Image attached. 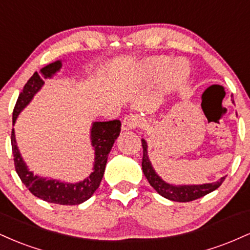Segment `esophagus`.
I'll use <instances>...</instances> for the list:
<instances>
[{
  "instance_id": "34e87169",
  "label": "esophagus",
  "mask_w": 250,
  "mask_h": 250,
  "mask_svg": "<svg viewBox=\"0 0 250 250\" xmlns=\"http://www.w3.org/2000/svg\"><path fill=\"white\" fill-rule=\"evenodd\" d=\"M140 123H141V119L134 115H128L123 119L122 121V130H131L139 127Z\"/></svg>"
}]
</instances>
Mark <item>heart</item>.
<instances>
[{
    "label": "heart",
    "mask_w": 250,
    "mask_h": 250,
    "mask_svg": "<svg viewBox=\"0 0 250 250\" xmlns=\"http://www.w3.org/2000/svg\"><path fill=\"white\" fill-rule=\"evenodd\" d=\"M167 62H168L167 57H163V56L151 57V59L147 60V61L143 63L142 70L143 73H145L148 77H150V79H156V77L163 71L164 67L166 66V64H167ZM181 63H182L181 60H174L173 62L169 63L166 67L165 73L166 75L168 76L169 81L170 82H173V77H171L173 76V70L177 67V65L181 64Z\"/></svg>",
    "instance_id": "b5f03b06"
}]
</instances>
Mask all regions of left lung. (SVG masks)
<instances>
[{"label":"left lung","mask_w":250,"mask_h":250,"mask_svg":"<svg viewBox=\"0 0 250 250\" xmlns=\"http://www.w3.org/2000/svg\"><path fill=\"white\" fill-rule=\"evenodd\" d=\"M234 102V100H231ZM142 141V148H143V157H142V170L145 176L147 177L148 182L155 190L157 191L161 196L166 197V199L175 201V202H189V201H194L200 199V197L205 196L215 189H217L222 185L225 181V177H221L219 181L211 183H205V185H181V186H174L170 183H167L163 181L156 171L154 170L153 166H151L150 160L148 157V146L146 140H141Z\"/></svg>","instance_id":"obj_1"}]
</instances>
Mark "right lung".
<instances>
[{
    "instance_id": "right-lung-1",
    "label": "right lung",
    "mask_w": 250,
    "mask_h": 250,
    "mask_svg": "<svg viewBox=\"0 0 250 250\" xmlns=\"http://www.w3.org/2000/svg\"><path fill=\"white\" fill-rule=\"evenodd\" d=\"M62 68L61 61H55L45 65L40 70L35 71L34 75L28 80L23 87V90L17 99L15 108L13 111V123L16 122L17 116L23 109L29 104L37 91L44 84L42 79H49ZM121 131V122L119 120L105 122H93L90 129L91 146L95 150V162H94L93 173L87 179L77 183L62 182L59 180L45 179L35 175L28 169L19 147L16 145L15 133L11 131V149H13L14 163H15L16 173L21 179L22 183L29 189V191L36 197L50 203L62 206H75L90 199L95 193L104 174L105 165H107L108 155L113 148L114 142Z\"/></svg>"
}]
</instances>
